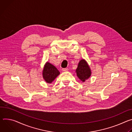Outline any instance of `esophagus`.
<instances>
[{
	"mask_svg": "<svg viewBox=\"0 0 132 132\" xmlns=\"http://www.w3.org/2000/svg\"><path fill=\"white\" fill-rule=\"evenodd\" d=\"M69 70V69L68 68H63L62 69V71L63 72H65V71H68Z\"/></svg>",
	"mask_w": 132,
	"mask_h": 132,
	"instance_id": "1",
	"label": "esophagus"
}]
</instances>
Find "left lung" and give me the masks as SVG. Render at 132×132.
<instances>
[{"mask_svg":"<svg viewBox=\"0 0 132 132\" xmlns=\"http://www.w3.org/2000/svg\"><path fill=\"white\" fill-rule=\"evenodd\" d=\"M76 72L78 78L83 82L89 79L92 75L91 70L89 65L83 59L79 61Z\"/></svg>","mask_w":132,"mask_h":132,"instance_id":"8db88e82","label":"left lung"}]
</instances>
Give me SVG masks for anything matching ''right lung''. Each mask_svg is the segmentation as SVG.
<instances>
[{
	"instance_id": "obj_1",
	"label": "right lung",
	"mask_w": 132,
	"mask_h": 132,
	"mask_svg": "<svg viewBox=\"0 0 132 132\" xmlns=\"http://www.w3.org/2000/svg\"><path fill=\"white\" fill-rule=\"evenodd\" d=\"M60 72L52 64L47 62L42 70V77L47 83H51L60 75Z\"/></svg>"
}]
</instances>
